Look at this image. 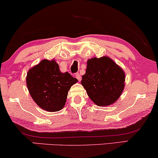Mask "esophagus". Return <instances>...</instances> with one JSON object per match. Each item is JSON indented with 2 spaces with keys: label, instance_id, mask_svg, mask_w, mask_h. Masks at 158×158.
Wrapping results in <instances>:
<instances>
[{
  "label": "esophagus",
  "instance_id": "obj_1",
  "mask_svg": "<svg viewBox=\"0 0 158 158\" xmlns=\"http://www.w3.org/2000/svg\"><path fill=\"white\" fill-rule=\"evenodd\" d=\"M75 77H76V78L79 81H81V75H80L79 73H76L75 74Z\"/></svg>",
  "mask_w": 158,
  "mask_h": 158
}]
</instances>
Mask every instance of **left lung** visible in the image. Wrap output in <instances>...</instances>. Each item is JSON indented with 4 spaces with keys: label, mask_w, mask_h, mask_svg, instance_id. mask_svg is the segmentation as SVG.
Returning <instances> with one entry per match:
<instances>
[{
    "label": "left lung",
    "mask_w": 158,
    "mask_h": 158,
    "mask_svg": "<svg viewBox=\"0 0 158 158\" xmlns=\"http://www.w3.org/2000/svg\"><path fill=\"white\" fill-rule=\"evenodd\" d=\"M125 74L111 58L103 56L87 61L81 84L98 106H107L119 98L124 88Z\"/></svg>",
    "instance_id": "obj_1"
}]
</instances>
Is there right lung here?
Returning <instances> with one entry per match:
<instances>
[{
    "instance_id": "obj_1",
    "label": "right lung",
    "mask_w": 158,
    "mask_h": 158,
    "mask_svg": "<svg viewBox=\"0 0 158 158\" xmlns=\"http://www.w3.org/2000/svg\"><path fill=\"white\" fill-rule=\"evenodd\" d=\"M77 80L69 73H62L55 60L44 59L27 73L26 84L34 102L49 112L61 110L68 91Z\"/></svg>"
}]
</instances>
